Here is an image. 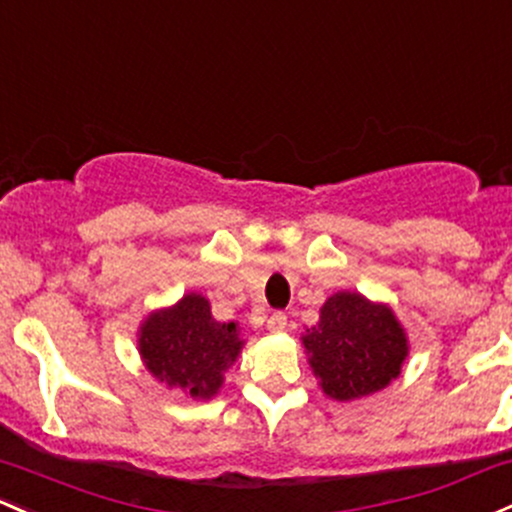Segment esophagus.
I'll return each mask as SVG.
<instances>
[{"instance_id": "34e87169", "label": "esophagus", "mask_w": 512, "mask_h": 512, "mask_svg": "<svg viewBox=\"0 0 512 512\" xmlns=\"http://www.w3.org/2000/svg\"><path fill=\"white\" fill-rule=\"evenodd\" d=\"M286 323H289V320H286V313L274 311L272 316H269V320H267V328L272 330V333H284Z\"/></svg>"}]
</instances>
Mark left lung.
Instances as JSON below:
<instances>
[{
    "mask_svg": "<svg viewBox=\"0 0 512 512\" xmlns=\"http://www.w3.org/2000/svg\"><path fill=\"white\" fill-rule=\"evenodd\" d=\"M301 340L320 389L335 401L386 389L408 357L406 330L391 308L355 291L330 296L320 308L318 325Z\"/></svg>",
    "mask_w": 512,
    "mask_h": 512,
    "instance_id": "obj_1",
    "label": "left lung"
}]
</instances>
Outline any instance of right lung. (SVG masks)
I'll list each match as a JSON object with an SVG mask.
<instances>
[{"label":"right lung","mask_w":512,"mask_h":512,"mask_svg":"<svg viewBox=\"0 0 512 512\" xmlns=\"http://www.w3.org/2000/svg\"><path fill=\"white\" fill-rule=\"evenodd\" d=\"M245 342L238 323H218L201 294H184L174 306L153 311L140 323L138 352L145 369L170 389L192 398H213L223 374Z\"/></svg>","instance_id":"obj_1"}]
</instances>
